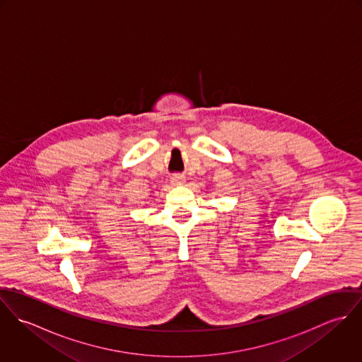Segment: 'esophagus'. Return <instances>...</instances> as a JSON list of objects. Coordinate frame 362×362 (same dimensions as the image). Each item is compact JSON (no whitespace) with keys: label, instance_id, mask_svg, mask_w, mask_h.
Wrapping results in <instances>:
<instances>
[{"label":"esophagus","instance_id":"esophagus-1","mask_svg":"<svg viewBox=\"0 0 362 362\" xmlns=\"http://www.w3.org/2000/svg\"><path fill=\"white\" fill-rule=\"evenodd\" d=\"M185 182V177L184 175H180V174H174L171 177V184L173 185H182Z\"/></svg>","mask_w":362,"mask_h":362}]
</instances>
